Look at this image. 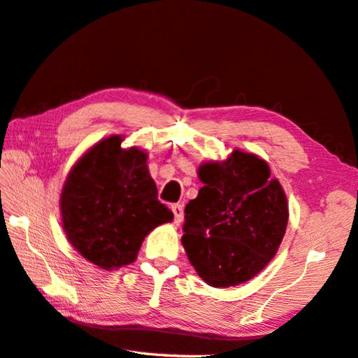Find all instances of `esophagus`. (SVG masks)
Masks as SVG:
<instances>
[{
    "label": "esophagus",
    "instance_id": "1",
    "mask_svg": "<svg viewBox=\"0 0 358 358\" xmlns=\"http://www.w3.org/2000/svg\"><path fill=\"white\" fill-rule=\"evenodd\" d=\"M172 211H173V220H175V224L180 225L181 222H183V219H185L183 205H180V203L172 205Z\"/></svg>",
    "mask_w": 358,
    "mask_h": 358
}]
</instances>
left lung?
Wrapping results in <instances>:
<instances>
[{"label":"left lung","instance_id":"8db88e82","mask_svg":"<svg viewBox=\"0 0 358 358\" xmlns=\"http://www.w3.org/2000/svg\"><path fill=\"white\" fill-rule=\"evenodd\" d=\"M203 187L185 208L181 238L191 264L210 287H236L266 268L288 224V201L268 162L233 150L199 167Z\"/></svg>","mask_w":358,"mask_h":358}]
</instances>
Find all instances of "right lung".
<instances>
[{
  "label": "right lung",
  "mask_w": 358,
  "mask_h": 358,
  "mask_svg": "<svg viewBox=\"0 0 358 358\" xmlns=\"http://www.w3.org/2000/svg\"><path fill=\"white\" fill-rule=\"evenodd\" d=\"M122 141L109 136L89 148L71 167L61 192L70 244L106 271L133 263L148 233L173 219L158 200L147 153L122 148Z\"/></svg>",
  "instance_id": "add662e5"
}]
</instances>
